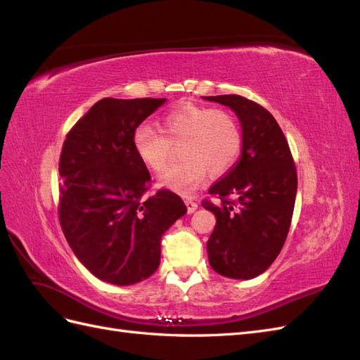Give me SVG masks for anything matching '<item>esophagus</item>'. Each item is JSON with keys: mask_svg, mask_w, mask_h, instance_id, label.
Wrapping results in <instances>:
<instances>
[{"mask_svg": "<svg viewBox=\"0 0 360 360\" xmlns=\"http://www.w3.org/2000/svg\"><path fill=\"white\" fill-rule=\"evenodd\" d=\"M184 202H186V207H188V213H193L195 210H197L198 209V204L197 202H195L193 200H186V201H184Z\"/></svg>", "mask_w": 360, "mask_h": 360, "instance_id": "obj_1", "label": "esophagus"}]
</instances>
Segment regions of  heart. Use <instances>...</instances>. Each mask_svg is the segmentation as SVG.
<instances>
[{"label": "heart", "instance_id": "1", "mask_svg": "<svg viewBox=\"0 0 360 360\" xmlns=\"http://www.w3.org/2000/svg\"><path fill=\"white\" fill-rule=\"evenodd\" d=\"M162 131L147 123L134 134L139 159L156 174L167 168L174 146L180 147L181 160L159 179V184L179 192L198 188L207 176H222L242 150V132L231 114L213 108L184 103L162 117Z\"/></svg>", "mask_w": 360, "mask_h": 360}]
</instances>
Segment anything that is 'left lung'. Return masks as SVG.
<instances>
[{
  "instance_id": "8db88e82",
  "label": "left lung",
  "mask_w": 360,
  "mask_h": 360,
  "mask_svg": "<svg viewBox=\"0 0 360 360\" xmlns=\"http://www.w3.org/2000/svg\"><path fill=\"white\" fill-rule=\"evenodd\" d=\"M202 99L231 108L242 126L240 159L209 189L219 205L202 202L216 216L207 242L209 263L222 276L252 279L285 243L297 192L296 167L279 124L263 106L237 94Z\"/></svg>"
}]
</instances>
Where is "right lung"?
<instances>
[{
    "instance_id": "add662e5",
    "label": "right lung",
    "mask_w": 360,
    "mask_h": 360,
    "mask_svg": "<svg viewBox=\"0 0 360 360\" xmlns=\"http://www.w3.org/2000/svg\"><path fill=\"white\" fill-rule=\"evenodd\" d=\"M167 99H105L68 134L60 156V224L73 254L91 274L132 285L155 274L160 240L188 212L179 195L146 197L150 172L134 134Z\"/></svg>"
}]
</instances>
